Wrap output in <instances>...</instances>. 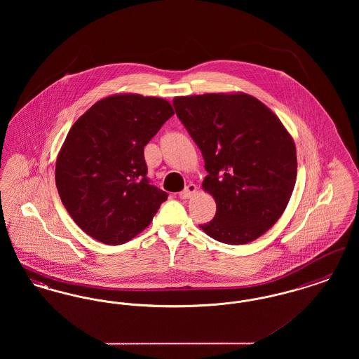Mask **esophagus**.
Wrapping results in <instances>:
<instances>
[{
  "label": "esophagus",
  "mask_w": 359,
  "mask_h": 359,
  "mask_svg": "<svg viewBox=\"0 0 359 359\" xmlns=\"http://www.w3.org/2000/svg\"><path fill=\"white\" fill-rule=\"evenodd\" d=\"M195 194H196V186L192 184V183H189L187 187L184 188V189L179 194V196H180L182 199H189V198H192Z\"/></svg>",
  "instance_id": "34e87169"
}]
</instances>
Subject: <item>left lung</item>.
I'll return each instance as SVG.
<instances>
[{"label": "left lung", "mask_w": 359, "mask_h": 359, "mask_svg": "<svg viewBox=\"0 0 359 359\" xmlns=\"http://www.w3.org/2000/svg\"><path fill=\"white\" fill-rule=\"evenodd\" d=\"M173 106L203 154L202 187L217 203L201 229L227 245L261 237L285 211L296 183V147L283 122L245 93L176 97Z\"/></svg>", "instance_id": "left-lung-1"}]
</instances>
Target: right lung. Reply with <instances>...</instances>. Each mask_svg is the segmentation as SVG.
Masks as SVG:
<instances>
[{"instance_id":"1","label":"right lung","mask_w":359,"mask_h":359,"mask_svg":"<svg viewBox=\"0 0 359 359\" xmlns=\"http://www.w3.org/2000/svg\"><path fill=\"white\" fill-rule=\"evenodd\" d=\"M172 116L168 101L126 93L94 103L75 121L57 154L55 180L86 234L121 245L152 222L168 195L149 184L144 147Z\"/></svg>"}]
</instances>
